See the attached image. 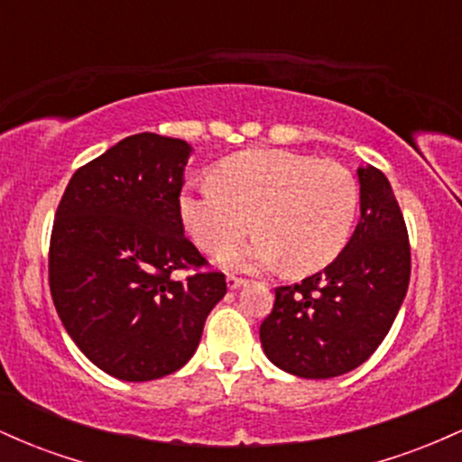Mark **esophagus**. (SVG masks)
<instances>
[{
  "instance_id": "34e87169",
  "label": "esophagus",
  "mask_w": 462,
  "mask_h": 462,
  "mask_svg": "<svg viewBox=\"0 0 462 462\" xmlns=\"http://www.w3.org/2000/svg\"><path fill=\"white\" fill-rule=\"evenodd\" d=\"M226 282H227V289H230V291H235V289H241V286L245 284L247 280L238 278V275H227V278H226Z\"/></svg>"
}]
</instances>
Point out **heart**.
<instances>
[{
  "instance_id": "obj_1",
  "label": "heart",
  "mask_w": 462,
  "mask_h": 462,
  "mask_svg": "<svg viewBox=\"0 0 462 462\" xmlns=\"http://www.w3.org/2000/svg\"><path fill=\"white\" fill-rule=\"evenodd\" d=\"M358 208L356 180L341 164L282 150H252L227 158L213 180L189 184L180 219L206 252L227 247L221 263L263 269L284 263L289 272L326 267L346 245Z\"/></svg>"
}]
</instances>
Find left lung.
<instances>
[{
  "label": "left lung",
  "instance_id": "8db88e82",
  "mask_svg": "<svg viewBox=\"0 0 462 462\" xmlns=\"http://www.w3.org/2000/svg\"><path fill=\"white\" fill-rule=\"evenodd\" d=\"M360 219L343 252L319 273L275 289L261 343L275 367L326 380L360 367L389 334L411 280L404 217L383 171L356 169Z\"/></svg>",
  "mask_w": 462,
  "mask_h": 462
}]
</instances>
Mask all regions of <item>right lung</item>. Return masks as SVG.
<instances>
[{
  "label": "right lung",
  "instance_id": "right-lung-1",
  "mask_svg": "<svg viewBox=\"0 0 462 462\" xmlns=\"http://www.w3.org/2000/svg\"><path fill=\"white\" fill-rule=\"evenodd\" d=\"M187 141L141 132L69 180L50 245V289L62 326L93 365L147 383L189 363L206 317L224 300V273L184 236L180 190Z\"/></svg>",
  "mask_w": 462,
  "mask_h": 462
}]
</instances>
